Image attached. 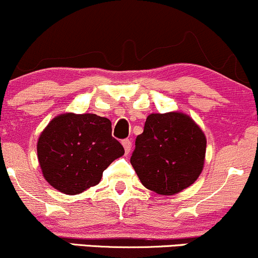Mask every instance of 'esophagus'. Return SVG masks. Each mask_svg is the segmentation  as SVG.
<instances>
[{
  "label": "esophagus",
  "mask_w": 258,
  "mask_h": 258,
  "mask_svg": "<svg viewBox=\"0 0 258 258\" xmlns=\"http://www.w3.org/2000/svg\"><path fill=\"white\" fill-rule=\"evenodd\" d=\"M122 146L125 148V153L128 154L131 152V148H132V142L130 139H123L122 141Z\"/></svg>",
  "instance_id": "esophagus-1"
}]
</instances>
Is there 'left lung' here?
<instances>
[{"mask_svg":"<svg viewBox=\"0 0 258 258\" xmlns=\"http://www.w3.org/2000/svg\"><path fill=\"white\" fill-rule=\"evenodd\" d=\"M205 152V135L190 117L180 112L150 114L136 138L131 164L146 188L172 195L198 179Z\"/></svg>","mask_w":258,"mask_h":258,"instance_id":"obj_1","label":"left lung"}]
</instances>
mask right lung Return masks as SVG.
Returning a JSON list of instances; mask_svg holds the SVG:
<instances>
[{"label": "right lung", "instance_id": "add662e5", "mask_svg": "<svg viewBox=\"0 0 258 258\" xmlns=\"http://www.w3.org/2000/svg\"><path fill=\"white\" fill-rule=\"evenodd\" d=\"M125 150L111 136V122L96 114H63L37 142V158L47 182L64 194L98 184L103 171Z\"/></svg>", "mask_w": 258, "mask_h": 258}]
</instances>
